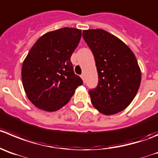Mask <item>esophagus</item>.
Returning <instances> with one entry per match:
<instances>
[{
	"label": "esophagus",
	"mask_w": 158,
	"mask_h": 158,
	"mask_svg": "<svg viewBox=\"0 0 158 158\" xmlns=\"http://www.w3.org/2000/svg\"><path fill=\"white\" fill-rule=\"evenodd\" d=\"M81 78H82V80H83V82H86V79H85V75H84V74H82V75H81Z\"/></svg>",
	"instance_id": "esophagus-1"
}]
</instances>
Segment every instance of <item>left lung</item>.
<instances>
[{"instance_id": "left-lung-1", "label": "left lung", "mask_w": 158, "mask_h": 158, "mask_svg": "<svg viewBox=\"0 0 158 158\" xmlns=\"http://www.w3.org/2000/svg\"><path fill=\"white\" fill-rule=\"evenodd\" d=\"M98 74V83L89 90L94 107L104 114L118 113L130 104L141 82L136 58L126 44L101 29L83 30Z\"/></svg>"}]
</instances>
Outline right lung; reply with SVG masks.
Segmentation results:
<instances>
[{
    "label": "right lung",
    "instance_id": "obj_1",
    "mask_svg": "<svg viewBox=\"0 0 158 158\" xmlns=\"http://www.w3.org/2000/svg\"><path fill=\"white\" fill-rule=\"evenodd\" d=\"M81 36L80 29L64 27L44 34L29 51L22 68V80L28 98L38 108H61L83 83L75 74L70 58Z\"/></svg>",
    "mask_w": 158,
    "mask_h": 158
}]
</instances>
